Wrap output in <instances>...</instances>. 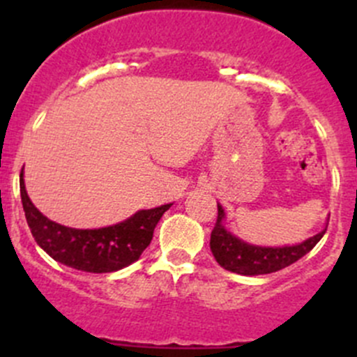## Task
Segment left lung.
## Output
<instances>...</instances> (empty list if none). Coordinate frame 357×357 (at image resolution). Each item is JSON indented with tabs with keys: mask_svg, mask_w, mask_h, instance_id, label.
<instances>
[{
	"mask_svg": "<svg viewBox=\"0 0 357 357\" xmlns=\"http://www.w3.org/2000/svg\"><path fill=\"white\" fill-rule=\"evenodd\" d=\"M225 211L218 204V221L211 233V250L219 266L236 275L255 276L280 271L304 257L316 243L321 240L326 229L311 236L298 245L287 247H259L243 242L238 236L231 235L222 226Z\"/></svg>",
	"mask_w": 357,
	"mask_h": 357,
	"instance_id": "1",
	"label": "left lung"
}]
</instances>
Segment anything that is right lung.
<instances>
[{
  "instance_id": "obj_1",
  "label": "right lung",
  "mask_w": 357,
  "mask_h": 357,
  "mask_svg": "<svg viewBox=\"0 0 357 357\" xmlns=\"http://www.w3.org/2000/svg\"><path fill=\"white\" fill-rule=\"evenodd\" d=\"M20 197L25 219L38 245L55 261L86 273H112L138 261L153 238V229L171 204L138 211L119 225L75 229L43 215L34 207L20 172Z\"/></svg>"
}]
</instances>
